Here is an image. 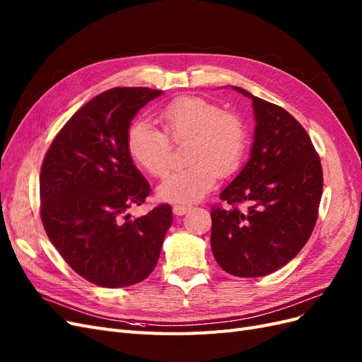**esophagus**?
<instances>
[{
    "label": "esophagus",
    "instance_id": "1",
    "mask_svg": "<svg viewBox=\"0 0 362 362\" xmlns=\"http://www.w3.org/2000/svg\"><path fill=\"white\" fill-rule=\"evenodd\" d=\"M189 210H190V205H184V204L173 205V213L177 216H182V214L187 213Z\"/></svg>",
    "mask_w": 362,
    "mask_h": 362
}]
</instances>
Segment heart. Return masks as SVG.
Returning a JSON list of instances; mask_svg holds the SVG:
<instances>
[{"instance_id":"obj_1","label":"heart","mask_w":362,"mask_h":362,"mask_svg":"<svg viewBox=\"0 0 362 362\" xmlns=\"http://www.w3.org/2000/svg\"><path fill=\"white\" fill-rule=\"evenodd\" d=\"M163 133L144 120L127 131V151L133 161L152 177H161L169 168V140H187V168L164 178L158 198L168 202L192 204L210 192L218 173H235L246 156L247 131L237 115L223 112L221 105L198 96H182L164 105L157 113Z\"/></svg>"}]
</instances>
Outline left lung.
I'll return each mask as SVG.
<instances>
[{"label":"left lung","instance_id":"obj_1","mask_svg":"<svg viewBox=\"0 0 362 362\" xmlns=\"http://www.w3.org/2000/svg\"><path fill=\"white\" fill-rule=\"evenodd\" d=\"M233 89L252 101L254 144L245 168L221 193L231 206L211 208V250L229 275L258 278L286 266L308 242L323 172L308 133L287 110Z\"/></svg>","mask_w":362,"mask_h":362}]
</instances>
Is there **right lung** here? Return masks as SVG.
Wrapping results in <instances>:
<instances>
[{"instance_id": "add662e5", "label": "right lung", "mask_w": 362, "mask_h": 362, "mask_svg": "<svg viewBox=\"0 0 362 362\" xmlns=\"http://www.w3.org/2000/svg\"><path fill=\"white\" fill-rule=\"evenodd\" d=\"M161 93L115 87L95 96L64 124L42 163L43 228L71 269L95 286L120 288L146 279L172 225L168 204L136 218L128 214L151 187L128 154L127 131Z\"/></svg>"}]
</instances>
